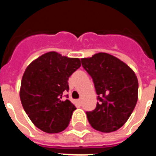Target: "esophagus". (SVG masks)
<instances>
[{
    "label": "esophagus",
    "instance_id": "1",
    "mask_svg": "<svg viewBox=\"0 0 156 156\" xmlns=\"http://www.w3.org/2000/svg\"><path fill=\"white\" fill-rule=\"evenodd\" d=\"M77 101H78V103L79 104H82V100H81V99H79V100H77Z\"/></svg>",
    "mask_w": 156,
    "mask_h": 156
}]
</instances>
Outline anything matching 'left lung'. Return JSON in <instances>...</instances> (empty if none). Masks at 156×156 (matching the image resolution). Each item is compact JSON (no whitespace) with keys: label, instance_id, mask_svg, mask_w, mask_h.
Listing matches in <instances>:
<instances>
[{"label":"left lung","instance_id":"left-lung-1","mask_svg":"<svg viewBox=\"0 0 156 156\" xmlns=\"http://www.w3.org/2000/svg\"><path fill=\"white\" fill-rule=\"evenodd\" d=\"M81 61L92 78L100 100L95 110L87 112L89 123L103 133L117 130L128 121L138 101L135 73L125 62L106 52Z\"/></svg>","mask_w":156,"mask_h":156}]
</instances>
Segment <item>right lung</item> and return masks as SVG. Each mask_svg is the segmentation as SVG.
I'll return each mask as SVG.
<instances>
[{
	"label": "right lung",
	"instance_id": "1",
	"mask_svg": "<svg viewBox=\"0 0 156 156\" xmlns=\"http://www.w3.org/2000/svg\"><path fill=\"white\" fill-rule=\"evenodd\" d=\"M80 66L78 58L48 52L27 67L19 95L26 113L37 128L48 133L67 128L76 108L62 95L69 90V78Z\"/></svg>",
	"mask_w": 156,
	"mask_h": 156
}]
</instances>
